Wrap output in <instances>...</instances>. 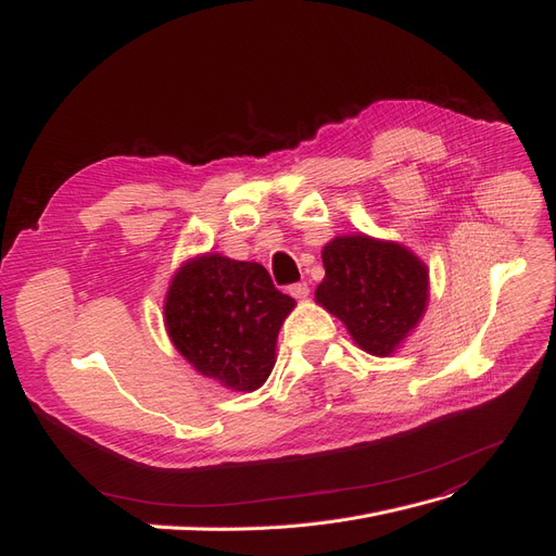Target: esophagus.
Instances as JSON below:
<instances>
[{"instance_id":"1","label":"esophagus","mask_w":556,"mask_h":556,"mask_svg":"<svg viewBox=\"0 0 556 556\" xmlns=\"http://www.w3.org/2000/svg\"><path fill=\"white\" fill-rule=\"evenodd\" d=\"M289 291H291V295H293V298H298V300H304V298H309V286H307V283H304V281H300V283H293Z\"/></svg>"}]
</instances>
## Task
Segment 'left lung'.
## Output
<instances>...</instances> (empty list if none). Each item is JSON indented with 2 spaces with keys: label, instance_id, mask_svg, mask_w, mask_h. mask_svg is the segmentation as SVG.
Listing matches in <instances>:
<instances>
[{
  "label": "left lung",
  "instance_id": "left-lung-1",
  "mask_svg": "<svg viewBox=\"0 0 556 556\" xmlns=\"http://www.w3.org/2000/svg\"><path fill=\"white\" fill-rule=\"evenodd\" d=\"M320 258L326 277L316 286V302L369 355L395 353L425 316L427 265L408 247L365 232L332 238Z\"/></svg>",
  "mask_w": 556,
  "mask_h": 556
}]
</instances>
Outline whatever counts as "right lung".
Returning <instances> with one entry per match:
<instances>
[{"label": "right lung", "mask_w": 556, "mask_h": 556, "mask_svg": "<svg viewBox=\"0 0 556 556\" xmlns=\"http://www.w3.org/2000/svg\"><path fill=\"white\" fill-rule=\"evenodd\" d=\"M293 307L261 263L207 252L177 267L164 326L177 353L205 379L254 392L275 367L277 334Z\"/></svg>", "instance_id": "obj_1"}]
</instances>
